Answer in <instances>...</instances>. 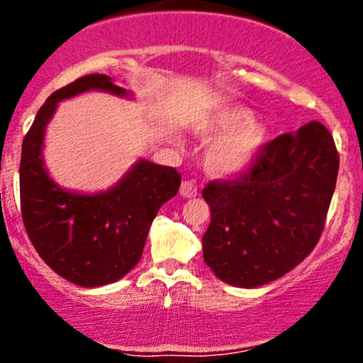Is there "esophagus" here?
<instances>
[{"instance_id": "1", "label": "esophagus", "mask_w": 363, "mask_h": 363, "mask_svg": "<svg viewBox=\"0 0 363 363\" xmlns=\"http://www.w3.org/2000/svg\"><path fill=\"white\" fill-rule=\"evenodd\" d=\"M181 196L182 198H196L198 196V187L194 186V182L184 181L181 184Z\"/></svg>"}]
</instances>
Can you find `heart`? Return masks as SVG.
Masks as SVG:
<instances>
[{"instance_id": "heart-1", "label": "heart", "mask_w": 363, "mask_h": 363, "mask_svg": "<svg viewBox=\"0 0 363 363\" xmlns=\"http://www.w3.org/2000/svg\"><path fill=\"white\" fill-rule=\"evenodd\" d=\"M198 136L210 143L205 155L208 172L234 177L245 174L259 160L272 140V131L264 123L254 119L251 109L230 106L199 124Z\"/></svg>"}]
</instances>
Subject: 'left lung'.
Returning a JSON list of instances; mask_svg holds the SVG:
<instances>
[{"label":"left lung","instance_id":"1","mask_svg":"<svg viewBox=\"0 0 363 363\" xmlns=\"http://www.w3.org/2000/svg\"><path fill=\"white\" fill-rule=\"evenodd\" d=\"M338 167L331 133L311 121L269 141L235 181L210 182L203 257L216 278L256 289L306 259L323 234Z\"/></svg>","mask_w":363,"mask_h":363}]
</instances>
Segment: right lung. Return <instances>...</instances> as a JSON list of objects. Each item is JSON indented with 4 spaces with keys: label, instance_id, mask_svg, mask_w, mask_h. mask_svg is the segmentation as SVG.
<instances>
[{
    "label": "right lung",
    "instance_id": "right-lung-1",
    "mask_svg": "<svg viewBox=\"0 0 363 363\" xmlns=\"http://www.w3.org/2000/svg\"><path fill=\"white\" fill-rule=\"evenodd\" d=\"M99 90L131 99L107 74H86L56 90L37 112L22 143L20 203L25 230L45 264L85 289L121 280L138 264L160 206L177 194L174 167L140 158L121 181L101 193L65 189L44 165V136L57 104Z\"/></svg>",
    "mask_w": 363,
    "mask_h": 363
}]
</instances>
